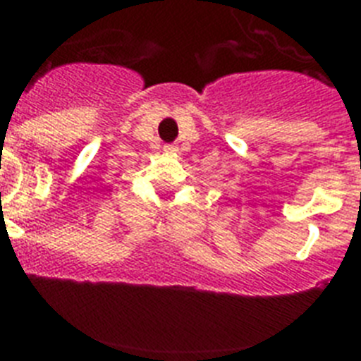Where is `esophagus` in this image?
I'll use <instances>...</instances> for the list:
<instances>
[{
  "instance_id": "1",
  "label": "esophagus",
  "mask_w": 361,
  "mask_h": 361,
  "mask_svg": "<svg viewBox=\"0 0 361 361\" xmlns=\"http://www.w3.org/2000/svg\"><path fill=\"white\" fill-rule=\"evenodd\" d=\"M164 152H166V153H175V152H177V146H175V145L164 146Z\"/></svg>"
}]
</instances>
